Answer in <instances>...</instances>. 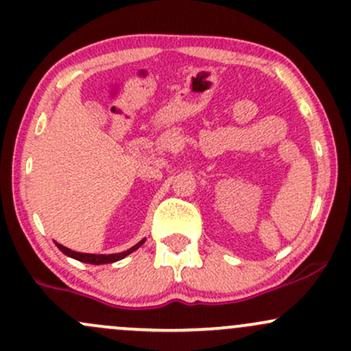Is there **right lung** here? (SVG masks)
Segmentation results:
<instances>
[{
  "mask_svg": "<svg viewBox=\"0 0 351 351\" xmlns=\"http://www.w3.org/2000/svg\"><path fill=\"white\" fill-rule=\"evenodd\" d=\"M145 243V238L140 241V243H136L134 246H132L130 250H126V252H121V253H111V255H93V253H78V252H73V250L66 248V246L58 245V248L61 250V252L64 253V255L69 256V258H75V260L78 261H83V263H90V265H106V263H114V261L118 260H123L125 256H128L130 253H133L134 250L140 248L141 245Z\"/></svg>",
  "mask_w": 351,
  "mask_h": 351,
  "instance_id": "right-lung-1",
  "label": "right lung"
}]
</instances>
